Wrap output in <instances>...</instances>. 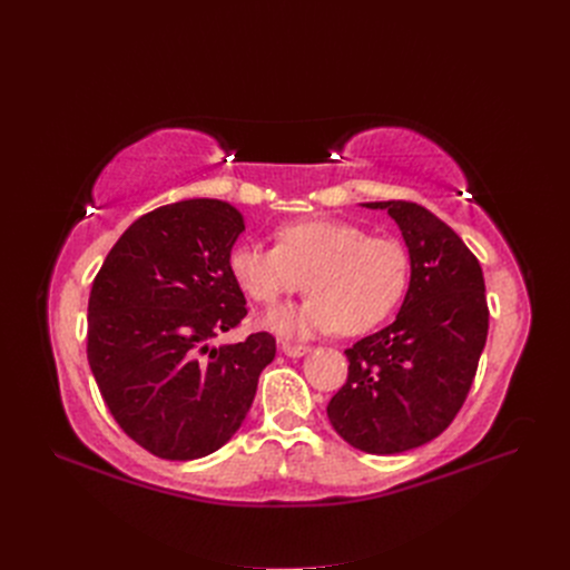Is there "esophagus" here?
<instances>
[{"instance_id": "esophagus-1", "label": "esophagus", "mask_w": 570, "mask_h": 570, "mask_svg": "<svg viewBox=\"0 0 570 570\" xmlns=\"http://www.w3.org/2000/svg\"><path fill=\"white\" fill-rule=\"evenodd\" d=\"M282 351H284L288 357H301V355L309 353V346H305V344H291V342H282Z\"/></svg>"}]
</instances>
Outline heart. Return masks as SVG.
<instances>
[{
  "mask_svg": "<svg viewBox=\"0 0 570 570\" xmlns=\"http://www.w3.org/2000/svg\"><path fill=\"white\" fill-rule=\"evenodd\" d=\"M409 254L393 237L342 219H305L277 230V247L239 243L230 273L252 301L277 305L307 288L303 305L279 307L265 323L282 335L340 331L363 335L387 318L409 284Z\"/></svg>",
  "mask_w": 570,
  "mask_h": 570,
  "instance_id": "obj_1",
  "label": "heart"
}]
</instances>
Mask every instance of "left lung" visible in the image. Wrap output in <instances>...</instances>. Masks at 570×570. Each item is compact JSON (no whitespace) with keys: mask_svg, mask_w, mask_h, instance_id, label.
I'll return each mask as SVG.
<instances>
[{"mask_svg":"<svg viewBox=\"0 0 570 570\" xmlns=\"http://www.w3.org/2000/svg\"><path fill=\"white\" fill-rule=\"evenodd\" d=\"M365 205L397 222L411 282L397 318L344 351L348 379L327 417L357 451L395 455L453 423L485 348L490 309L481 263L451 226L409 200Z\"/></svg>","mask_w":570,"mask_h":570,"instance_id":"1","label":"left lung"}]
</instances>
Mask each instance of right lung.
Returning a JSON list of instances; mask_svg holds the SVG:
<instances>
[{
  "label": "right lung",
  "mask_w": 570,
  "mask_h": 570,
  "mask_svg": "<svg viewBox=\"0 0 570 570\" xmlns=\"http://www.w3.org/2000/svg\"><path fill=\"white\" fill-rule=\"evenodd\" d=\"M243 230L224 200L157 207L117 239L89 293L87 361L101 397L125 434L161 460L219 451L277 353L269 333L209 344L247 316L230 273Z\"/></svg>",
  "instance_id": "add662e5"
}]
</instances>
